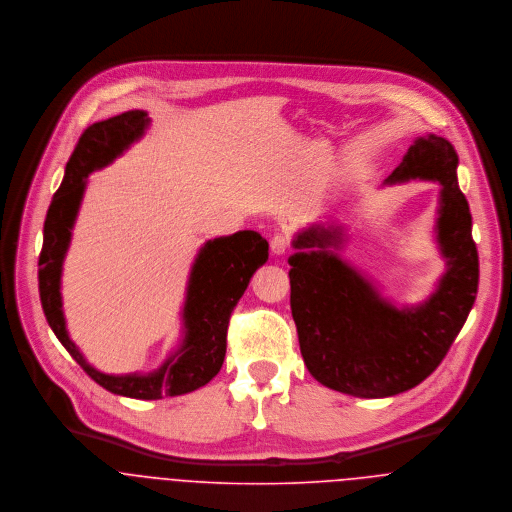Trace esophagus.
<instances>
[{
    "label": "esophagus",
    "instance_id": "obj_1",
    "mask_svg": "<svg viewBox=\"0 0 512 512\" xmlns=\"http://www.w3.org/2000/svg\"><path fill=\"white\" fill-rule=\"evenodd\" d=\"M270 248L276 256H282L288 252L290 248V238L286 234H276L272 240H270Z\"/></svg>",
    "mask_w": 512,
    "mask_h": 512
}]
</instances>
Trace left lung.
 <instances>
[{"label":"left lung","instance_id":"1","mask_svg":"<svg viewBox=\"0 0 512 512\" xmlns=\"http://www.w3.org/2000/svg\"><path fill=\"white\" fill-rule=\"evenodd\" d=\"M459 157L436 134L414 140L386 183L438 181L436 238L445 274L436 292L412 307H396L347 264L337 250L343 228L313 224L297 232L290 256L293 321L311 376L357 398H386L426 380L459 335L475 303L479 254L471 213L457 185Z\"/></svg>","mask_w":512,"mask_h":512}]
</instances>
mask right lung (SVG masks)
I'll return each instance as SVG.
<instances>
[{"mask_svg":"<svg viewBox=\"0 0 512 512\" xmlns=\"http://www.w3.org/2000/svg\"><path fill=\"white\" fill-rule=\"evenodd\" d=\"M147 112L130 110L96 122L84 130L65 167V177L55 193L43 226V248L39 254V295L45 317L80 368L112 394L157 400L181 396L205 386L219 374L226 355V329L230 313L246 292L254 272L268 260V242L254 230L209 240L191 268L183 307L185 337L179 349L147 374H104L88 365L67 331L61 276L71 244L86 177L110 165L146 134Z\"/></svg>","mask_w":512,"mask_h":512,"instance_id":"right-lung-1","label":"right lung"}]
</instances>
